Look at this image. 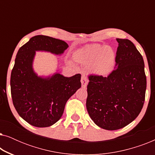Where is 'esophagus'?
I'll return each instance as SVG.
<instances>
[{
	"mask_svg": "<svg viewBox=\"0 0 155 155\" xmlns=\"http://www.w3.org/2000/svg\"><path fill=\"white\" fill-rule=\"evenodd\" d=\"M88 79L86 78V76L84 75H82V78H81V83H82V87L83 88H85L87 85L88 84Z\"/></svg>",
	"mask_w": 155,
	"mask_h": 155,
	"instance_id": "34e87169",
	"label": "esophagus"
}]
</instances>
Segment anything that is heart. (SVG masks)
<instances>
[{
  "label": "heart",
  "mask_w": 155,
  "mask_h": 155,
  "mask_svg": "<svg viewBox=\"0 0 155 155\" xmlns=\"http://www.w3.org/2000/svg\"><path fill=\"white\" fill-rule=\"evenodd\" d=\"M74 58L82 65H90L91 72L95 75L104 76L113 70L116 54L110 46L92 44L75 52Z\"/></svg>",
  "instance_id": "b5f03b06"
}]
</instances>
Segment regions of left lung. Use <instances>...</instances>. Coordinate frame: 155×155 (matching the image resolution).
<instances>
[{"label":"left lung","mask_w":155,"mask_h":155,"mask_svg":"<svg viewBox=\"0 0 155 155\" xmlns=\"http://www.w3.org/2000/svg\"><path fill=\"white\" fill-rule=\"evenodd\" d=\"M118 43L114 70L107 77L89 76L86 107L100 128L120 129L137 117L143 109L147 80L142 55L130 40Z\"/></svg>","instance_id":"8db88e82"}]
</instances>
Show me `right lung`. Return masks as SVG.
Listing matches in <instances>:
<instances>
[{
  "instance_id": "1",
  "label": "right lung",
  "mask_w": 155,
  "mask_h": 155,
  "mask_svg": "<svg viewBox=\"0 0 155 155\" xmlns=\"http://www.w3.org/2000/svg\"><path fill=\"white\" fill-rule=\"evenodd\" d=\"M68 48L66 42L44 35L31 37L20 48L11 72L12 102L21 118L31 126H52L62 116L67 101L81 87V75L65 77L56 72L39 76L33 68L36 51L62 55Z\"/></svg>"
}]
</instances>
